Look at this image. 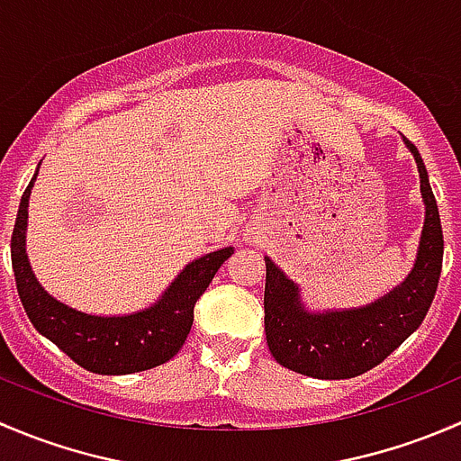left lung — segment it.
Instances as JSON below:
<instances>
[{
    "mask_svg": "<svg viewBox=\"0 0 461 461\" xmlns=\"http://www.w3.org/2000/svg\"><path fill=\"white\" fill-rule=\"evenodd\" d=\"M403 142L420 169L426 218L415 265L402 285L364 308L310 312L301 303L299 285L265 257V334L272 357L287 370L314 379L368 373L397 350L429 312L441 274L444 234L424 160L408 138Z\"/></svg>",
    "mask_w": 461,
    "mask_h": 461,
    "instance_id": "1",
    "label": "left lung"
}]
</instances>
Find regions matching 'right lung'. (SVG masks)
Segmentation results:
<instances>
[{"label":"right lung","instance_id":"1","mask_svg":"<svg viewBox=\"0 0 461 461\" xmlns=\"http://www.w3.org/2000/svg\"><path fill=\"white\" fill-rule=\"evenodd\" d=\"M35 178L37 171L22 196L11 239V258L22 305L37 332L95 375L142 373L178 355L192 330L194 305L209 287L213 274L234 254V248H222L192 260L151 308L124 317L80 312L40 285L26 257L29 198Z\"/></svg>","mask_w":461,"mask_h":461}]
</instances>
